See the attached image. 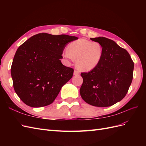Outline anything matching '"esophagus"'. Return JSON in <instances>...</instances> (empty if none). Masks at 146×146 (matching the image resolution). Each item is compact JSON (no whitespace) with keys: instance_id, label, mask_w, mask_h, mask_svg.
<instances>
[{"instance_id":"esophagus-1","label":"esophagus","mask_w":146,"mask_h":146,"mask_svg":"<svg viewBox=\"0 0 146 146\" xmlns=\"http://www.w3.org/2000/svg\"><path fill=\"white\" fill-rule=\"evenodd\" d=\"M80 74V72H79L77 70H74V76H78V75Z\"/></svg>"}]
</instances>
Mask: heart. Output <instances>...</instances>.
I'll list each match as a JSON object with an SVG mask.
<instances>
[{
  "label": "heart",
  "instance_id": "b5f03b06",
  "mask_svg": "<svg viewBox=\"0 0 146 146\" xmlns=\"http://www.w3.org/2000/svg\"><path fill=\"white\" fill-rule=\"evenodd\" d=\"M103 54V47L99 42L79 39L69 44L63 56L69 60H76L79 70L90 71L99 64Z\"/></svg>",
  "mask_w": 146,
  "mask_h": 146
}]
</instances>
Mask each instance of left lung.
I'll list each match as a JSON object with an SVG mask.
<instances>
[{"label":"left lung","instance_id":"1","mask_svg":"<svg viewBox=\"0 0 146 146\" xmlns=\"http://www.w3.org/2000/svg\"><path fill=\"white\" fill-rule=\"evenodd\" d=\"M104 48L103 56L96 68L82 72L80 93L86 102L107 107L121 101L127 94L133 79L134 63L128 52L105 37L91 38Z\"/></svg>","mask_w":146,"mask_h":146}]
</instances>
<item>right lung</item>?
Wrapping results in <instances>:
<instances>
[{
	"instance_id": "add662e5",
	"label": "right lung",
	"mask_w": 146,
	"mask_h": 146,
	"mask_svg": "<svg viewBox=\"0 0 146 146\" xmlns=\"http://www.w3.org/2000/svg\"><path fill=\"white\" fill-rule=\"evenodd\" d=\"M76 36L35 35L21 45L11 68L13 87L24 104L38 108L51 104L62 86L72 77L74 69L60 59L68 44Z\"/></svg>"
}]
</instances>
